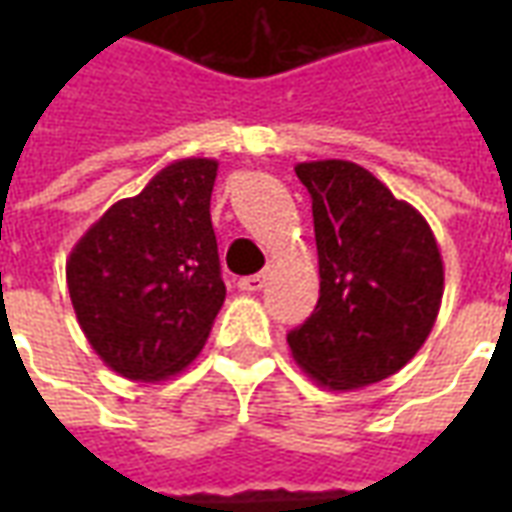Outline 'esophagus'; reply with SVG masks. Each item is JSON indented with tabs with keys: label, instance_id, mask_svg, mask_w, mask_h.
Masks as SVG:
<instances>
[{
	"label": "esophagus",
	"instance_id": "obj_1",
	"mask_svg": "<svg viewBox=\"0 0 512 512\" xmlns=\"http://www.w3.org/2000/svg\"><path fill=\"white\" fill-rule=\"evenodd\" d=\"M263 285H266V274H252V277H244L238 282V288L244 290V293H257Z\"/></svg>",
	"mask_w": 512,
	"mask_h": 512
}]
</instances>
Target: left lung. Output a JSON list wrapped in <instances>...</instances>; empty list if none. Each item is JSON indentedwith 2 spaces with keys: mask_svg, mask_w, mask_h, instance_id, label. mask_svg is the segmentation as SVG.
<instances>
[{
  "mask_svg": "<svg viewBox=\"0 0 512 512\" xmlns=\"http://www.w3.org/2000/svg\"><path fill=\"white\" fill-rule=\"evenodd\" d=\"M321 299L288 334L296 365L329 389H362L406 367L436 323L444 266L433 230L354 161H304Z\"/></svg>",
  "mask_w": 512,
  "mask_h": 512,
  "instance_id": "8db88e82",
  "label": "left lung"
}]
</instances>
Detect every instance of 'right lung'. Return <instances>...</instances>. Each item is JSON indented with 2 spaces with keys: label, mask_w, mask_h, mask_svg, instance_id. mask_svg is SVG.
<instances>
[{
  "label": "right lung",
  "mask_w": 512,
  "mask_h": 512,
  "mask_svg": "<svg viewBox=\"0 0 512 512\" xmlns=\"http://www.w3.org/2000/svg\"><path fill=\"white\" fill-rule=\"evenodd\" d=\"M216 169L213 158L172 161L136 197L115 202L68 257L76 321L123 378L161 381L189 367L222 310Z\"/></svg>",
  "instance_id": "right-lung-1"
}]
</instances>
